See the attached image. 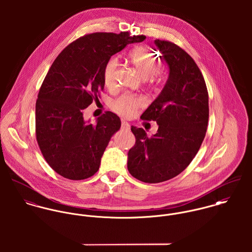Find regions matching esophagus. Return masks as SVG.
I'll return each instance as SVG.
<instances>
[{"mask_svg":"<svg viewBox=\"0 0 252 252\" xmlns=\"http://www.w3.org/2000/svg\"><path fill=\"white\" fill-rule=\"evenodd\" d=\"M121 129L125 130V131H129L130 130V124L127 121L122 120V122H121Z\"/></svg>","mask_w":252,"mask_h":252,"instance_id":"34e87169","label":"esophagus"}]
</instances>
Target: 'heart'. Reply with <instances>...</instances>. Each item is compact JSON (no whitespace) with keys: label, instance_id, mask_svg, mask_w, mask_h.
<instances>
[{"label":"heart","instance_id":"heart-1","mask_svg":"<svg viewBox=\"0 0 252 252\" xmlns=\"http://www.w3.org/2000/svg\"><path fill=\"white\" fill-rule=\"evenodd\" d=\"M131 63L145 78V81L152 88L160 86L165 78L166 72L158 68L159 61L154 53L146 46L139 45L132 48L128 54ZM119 67V61L116 57L109 58L105 64L103 77L106 86L111 88L115 85L116 72ZM145 105L144 97L129 93H124L111 102V109L117 114L125 117H131L137 109L143 108Z\"/></svg>","mask_w":252,"mask_h":252}]
</instances>
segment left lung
Returning <instances> with one entry per match:
<instances>
[{"instance_id":"1","label":"left lung","mask_w":252,"mask_h":252,"mask_svg":"<svg viewBox=\"0 0 252 252\" xmlns=\"http://www.w3.org/2000/svg\"><path fill=\"white\" fill-rule=\"evenodd\" d=\"M170 68L169 78L141 118L156 121L157 133L147 137L131 126L136 138L128 152V171L137 180L158 183L171 180L191 163L203 143L209 121V93L199 67L176 43L155 39Z\"/></svg>"}]
</instances>
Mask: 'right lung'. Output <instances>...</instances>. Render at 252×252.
Instances as JSON below:
<instances>
[{
	"instance_id": "obj_1",
	"label": "right lung",
	"mask_w": 252,
	"mask_h": 252,
	"mask_svg": "<svg viewBox=\"0 0 252 252\" xmlns=\"http://www.w3.org/2000/svg\"><path fill=\"white\" fill-rule=\"evenodd\" d=\"M144 38L129 32L87 34L68 44L49 68L36 99V139L47 164L63 178L85 180L99 170L120 118L106 111L94 124L84 121L82 111L100 98L108 59Z\"/></svg>"
}]
</instances>
